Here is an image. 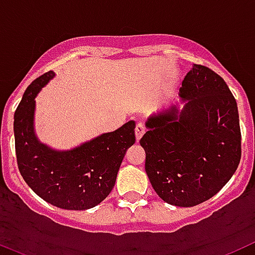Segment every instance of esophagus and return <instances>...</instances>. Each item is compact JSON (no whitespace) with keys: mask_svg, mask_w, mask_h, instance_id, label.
I'll return each mask as SVG.
<instances>
[{"mask_svg":"<svg viewBox=\"0 0 255 255\" xmlns=\"http://www.w3.org/2000/svg\"><path fill=\"white\" fill-rule=\"evenodd\" d=\"M144 132H145V125L143 123L136 124V126H135V136H136V140H140Z\"/></svg>","mask_w":255,"mask_h":255,"instance_id":"obj_1","label":"esophagus"}]
</instances>
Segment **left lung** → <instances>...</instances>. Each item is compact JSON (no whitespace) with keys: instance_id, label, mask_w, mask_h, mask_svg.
<instances>
[{"instance_id":"8db88e82","label":"left lung","mask_w":255,"mask_h":255,"mask_svg":"<svg viewBox=\"0 0 255 255\" xmlns=\"http://www.w3.org/2000/svg\"><path fill=\"white\" fill-rule=\"evenodd\" d=\"M182 110L172 106L145 123L140 139L145 172L158 197L194 207L217 194L242 158L238 105L225 80L194 65L180 88Z\"/></svg>"}]
</instances>
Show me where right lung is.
I'll return each mask as SVG.
<instances>
[{
    "mask_svg": "<svg viewBox=\"0 0 255 255\" xmlns=\"http://www.w3.org/2000/svg\"><path fill=\"white\" fill-rule=\"evenodd\" d=\"M55 76L43 74L26 88L15 116L17 167L35 194L52 206L71 211L96 207L114 189L126 150L135 143V121L70 150H55L34 132L35 97Z\"/></svg>",
    "mask_w": 255,
    "mask_h": 255,
    "instance_id": "right-lung-1",
    "label": "right lung"
}]
</instances>
